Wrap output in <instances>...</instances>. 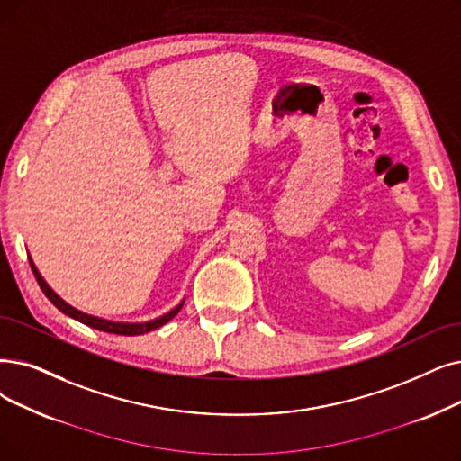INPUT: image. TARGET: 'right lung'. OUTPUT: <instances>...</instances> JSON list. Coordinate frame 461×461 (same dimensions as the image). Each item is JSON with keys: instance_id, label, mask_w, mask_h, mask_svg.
Wrapping results in <instances>:
<instances>
[{"instance_id": "right-lung-1", "label": "right lung", "mask_w": 461, "mask_h": 461, "mask_svg": "<svg viewBox=\"0 0 461 461\" xmlns=\"http://www.w3.org/2000/svg\"><path fill=\"white\" fill-rule=\"evenodd\" d=\"M30 266H32V271H33V275H35V278H37V285L41 286L43 294L50 299V303H52L58 311H62V312H64L66 316H69V318H75L77 322H81V324H85V326H88V328H94V330H99V331H105V333H114V335H143V333H149V331H152V330H156V328H159V326L167 324L169 320L175 318L176 312L181 311L183 305H185V299H183L181 303H178L176 307H173L171 311H167L166 314L158 316V318H154V320H147V322H116V320H107V318L94 316V314H88V312H83V311L75 309L73 305H69V303L66 302V299L59 297V295L49 286V283L43 278V275L39 273L37 266L33 264L32 256H30Z\"/></svg>"}]
</instances>
